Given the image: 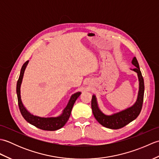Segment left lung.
<instances>
[{
    "mask_svg": "<svg viewBox=\"0 0 159 159\" xmlns=\"http://www.w3.org/2000/svg\"><path fill=\"white\" fill-rule=\"evenodd\" d=\"M132 63L135 66L133 70L137 73L139 81V89L137 99L136 102L133 106L124 111H121L119 113H115L111 116H107V115H104L98 108L96 96L94 95L92 96V109L93 114L96 120L104 127L111 128V129H119V128H123L128 124L131 122L132 121L135 120L142 109L144 96L143 78L141 74L139 63H138L136 57H134L133 59Z\"/></svg>",
    "mask_w": 159,
    "mask_h": 159,
    "instance_id": "left-lung-1",
    "label": "left lung"
}]
</instances>
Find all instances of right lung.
<instances>
[{
  "label": "right lung",
  "mask_w": 159,
  "mask_h": 159,
  "mask_svg": "<svg viewBox=\"0 0 159 159\" xmlns=\"http://www.w3.org/2000/svg\"><path fill=\"white\" fill-rule=\"evenodd\" d=\"M28 63L29 61H26L23 64L21 70H20L19 79L18 80V82H17L16 93L17 96H18V102L20 113H21L22 116L25 118L26 121H28L29 123L33 125V126H35V127L39 128V129L50 131H54L60 129L61 128H62L64 125L66 124L67 120H68L71 114V111H72V107L74 106V104L75 103L76 99L79 97L81 93L76 92L71 96L66 107L63 111L62 114L58 117H41L33 116V115L30 113L29 111L26 109V108L24 107L21 100V96H20V86H21L22 84L24 73H25V70Z\"/></svg>",
  "instance_id": "1"
}]
</instances>
